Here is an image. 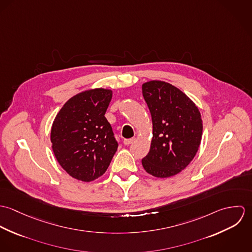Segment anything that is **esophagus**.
Returning <instances> with one entry per match:
<instances>
[{"mask_svg": "<svg viewBox=\"0 0 252 252\" xmlns=\"http://www.w3.org/2000/svg\"><path fill=\"white\" fill-rule=\"evenodd\" d=\"M134 142H135L134 138H132V139H125L123 141V144H125V145H129V144H133Z\"/></svg>", "mask_w": 252, "mask_h": 252, "instance_id": "obj_1", "label": "esophagus"}]
</instances>
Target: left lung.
<instances>
[{
  "mask_svg": "<svg viewBox=\"0 0 252 252\" xmlns=\"http://www.w3.org/2000/svg\"><path fill=\"white\" fill-rule=\"evenodd\" d=\"M143 95L152 118L153 137L142 164L153 177H173L198 151L203 133L201 113L182 91L165 81L145 82Z\"/></svg>",
  "mask_w": 252,
  "mask_h": 252,
  "instance_id": "8db88e82",
  "label": "left lung"
}]
</instances>
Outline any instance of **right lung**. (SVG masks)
<instances>
[{
  "mask_svg": "<svg viewBox=\"0 0 252 252\" xmlns=\"http://www.w3.org/2000/svg\"><path fill=\"white\" fill-rule=\"evenodd\" d=\"M112 92L97 88L71 98L56 115L50 140L61 167L72 178L92 181L103 176L118 144L105 117Z\"/></svg>",
  "mask_w": 252,
  "mask_h": 252,
  "instance_id": "right-lung-1",
  "label": "right lung"
}]
</instances>
